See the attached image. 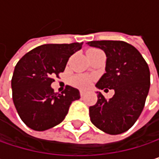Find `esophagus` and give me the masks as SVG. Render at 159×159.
<instances>
[{
    "label": "esophagus",
    "mask_w": 159,
    "mask_h": 159,
    "mask_svg": "<svg viewBox=\"0 0 159 159\" xmlns=\"http://www.w3.org/2000/svg\"><path fill=\"white\" fill-rule=\"evenodd\" d=\"M84 94H85V92H84V91H80V96H81V97H84Z\"/></svg>",
    "instance_id": "34e87169"
}]
</instances>
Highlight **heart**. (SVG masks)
I'll list each match as a JSON object with an SVG mask.
<instances>
[{
  "label": "heart",
  "mask_w": 159,
  "mask_h": 159,
  "mask_svg": "<svg viewBox=\"0 0 159 159\" xmlns=\"http://www.w3.org/2000/svg\"><path fill=\"white\" fill-rule=\"evenodd\" d=\"M97 50H99L98 48H90L87 50V55L89 53H92V52H95ZM92 82V77L89 76V75H76L75 76L73 79H72V84L78 87V88H81V89H84L86 87H88L90 85Z\"/></svg>",
  "instance_id": "1"
}]
</instances>
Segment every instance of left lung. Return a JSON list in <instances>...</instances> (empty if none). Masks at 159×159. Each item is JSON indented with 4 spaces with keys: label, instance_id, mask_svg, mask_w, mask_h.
Returning a JSON list of instances; mask_svg holds the SVG:
<instances>
[{
    "label": "left lung",
    "instance_id": "obj_1",
    "mask_svg": "<svg viewBox=\"0 0 159 159\" xmlns=\"http://www.w3.org/2000/svg\"><path fill=\"white\" fill-rule=\"evenodd\" d=\"M87 45L104 50L106 73L98 80V89H114L110 98L98 92V101L89 108L91 122L109 134L128 131L143 111L150 87V72L141 53L119 40L89 41Z\"/></svg>",
    "mask_w": 159,
    "mask_h": 159
}]
</instances>
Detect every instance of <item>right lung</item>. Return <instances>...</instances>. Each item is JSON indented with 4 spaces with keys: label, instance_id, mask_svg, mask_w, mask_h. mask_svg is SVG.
Wrapping results in <instances>:
<instances>
[{
    "label": "right lung",
    "instance_id": "1",
    "mask_svg": "<svg viewBox=\"0 0 159 159\" xmlns=\"http://www.w3.org/2000/svg\"><path fill=\"white\" fill-rule=\"evenodd\" d=\"M83 43L45 44L24 55L16 65L13 78V100L24 123L35 131H45L61 123L73 101L80 98L79 90L67 85L55 93L50 84L66 67L69 58Z\"/></svg>",
    "mask_w": 159,
    "mask_h": 159
}]
</instances>
